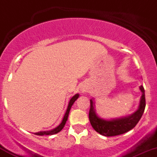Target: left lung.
Instances as JSON below:
<instances>
[{
	"instance_id": "1",
	"label": "left lung",
	"mask_w": 157,
	"mask_h": 157,
	"mask_svg": "<svg viewBox=\"0 0 157 157\" xmlns=\"http://www.w3.org/2000/svg\"><path fill=\"white\" fill-rule=\"evenodd\" d=\"M140 90L142 95L136 111L130 115L119 118L103 119L100 117L96 111L95 99L92 97L90 100L91 107L89 120L93 128L97 133L105 136H117L134 128L141 119L145 108V96L143 86H140Z\"/></svg>"
}]
</instances>
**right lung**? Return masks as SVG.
Here are the masks:
<instances>
[{
  "label": "right lung",
  "instance_id": "right-lung-1",
  "mask_svg": "<svg viewBox=\"0 0 157 157\" xmlns=\"http://www.w3.org/2000/svg\"><path fill=\"white\" fill-rule=\"evenodd\" d=\"M79 97H80V94H76L74 95V96L71 97V99H70L69 102H68V104L67 109H66V113H65L63 118L62 121H61L60 125H59L58 126H57V127L55 128L54 129H52V130L44 131H39V132L35 133L34 134L38 135V136H44V135H53V134H57V133L60 132V131L62 130L63 128L64 125H66V122L68 120V113H69V111H70V110H71V106L73 105V104L75 103V102L76 101L77 99H78Z\"/></svg>",
  "mask_w": 157,
  "mask_h": 157
}]
</instances>
